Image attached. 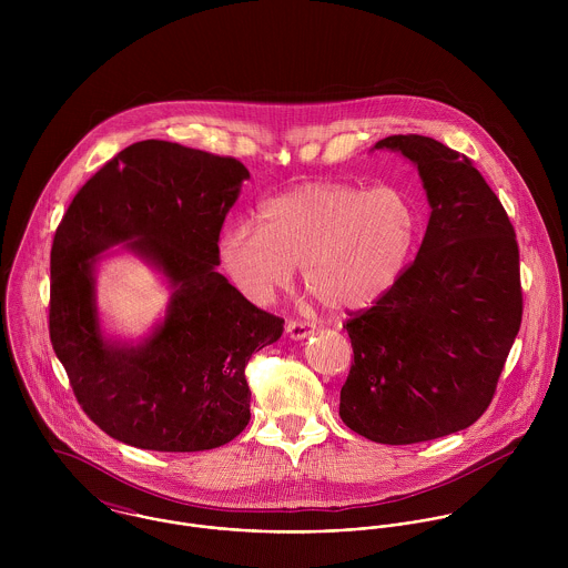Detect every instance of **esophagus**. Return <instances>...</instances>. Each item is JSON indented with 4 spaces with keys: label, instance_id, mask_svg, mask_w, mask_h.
I'll return each mask as SVG.
<instances>
[{
    "label": "esophagus",
    "instance_id": "1",
    "mask_svg": "<svg viewBox=\"0 0 568 568\" xmlns=\"http://www.w3.org/2000/svg\"><path fill=\"white\" fill-rule=\"evenodd\" d=\"M286 332H288V336H291L293 341H304V338H308V336L315 332V327L311 324H306V322H288Z\"/></svg>",
    "mask_w": 568,
    "mask_h": 568
}]
</instances>
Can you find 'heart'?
Listing matches in <instances>:
<instances>
[{
    "label": "heart",
    "mask_w": 568,
    "mask_h": 568,
    "mask_svg": "<svg viewBox=\"0 0 568 568\" xmlns=\"http://www.w3.org/2000/svg\"><path fill=\"white\" fill-rule=\"evenodd\" d=\"M221 239V262L253 304H271L302 266L304 286L334 313L381 302L405 275L422 239V212L394 185L358 187L315 181L262 205Z\"/></svg>",
    "instance_id": "b5f03b06"
}]
</instances>
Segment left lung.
<instances>
[{"instance_id": "1", "label": "left lung", "mask_w": 568, "mask_h": 568, "mask_svg": "<svg viewBox=\"0 0 568 568\" xmlns=\"http://www.w3.org/2000/svg\"><path fill=\"white\" fill-rule=\"evenodd\" d=\"M374 149L417 168L430 216L400 282L343 325L354 363L341 419L378 444H417L475 424L523 320L514 227L468 158L424 135Z\"/></svg>"}]
</instances>
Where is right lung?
<instances>
[{"label": "right lung", "instance_id": "obj_1", "mask_svg": "<svg viewBox=\"0 0 568 568\" xmlns=\"http://www.w3.org/2000/svg\"><path fill=\"white\" fill-rule=\"evenodd\" d=\"M246 179L232 158L146 140L104 163L68 207L50 255V338L82 410L113 439L196 453L248 424L244 367L282 336L284 320L216 271L221 227ZM113 245L171 291L166 315L138 342L104 333L99 320L94 273Z\"/></svg>", "mask_w": 568, "mask_h": 568}]
</instances>
